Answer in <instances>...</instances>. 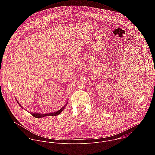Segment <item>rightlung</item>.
Returning <instances> with one entry per match:
<instances>
[{
  "mask_svg": "<svg viewBox=\"0 0 155 155\" xmlns=\"http://www.w3.org/2000/svg\"><path fill=\"white\" fill-rule=\"evenodd\" d=\"M17 100V103H18L19 106H20L21 107L23 108V107L20 104V103L17 101V100ZM67 103H68V101H67L66 104L61 109H60L59 110L55 111V112H53V113H46V114H44V113H43V114H41V113H30L32 114L33 116H34V117H36V118H41V117H42L48 116H57V115L60 114L62 112V111L64 109V108L66 107V106L67 104ZM23 109H24V108H23Z\"/></svg>",
  "mask_w": 155,
  "mask_h": 155,
  "instance_id": "obj_1",
  "label": "right lung"
}]
</instances>
